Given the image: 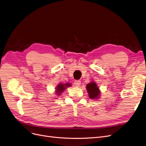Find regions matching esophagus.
<instances>
[{"mask_svg": "<svg viewBox=\"0 0 146 146\" xmlns=\"http://www.w3.org/2000/svg\"><path fill=\"white\" fill-rule=\"evenodd\" d=\"M81 84V81L80 80H76L74 81V85L76 87H79Z\"/></svg>", "mask_w": 146, "mask_h": 146, "instance_id": "34e87169", "label": "esophagus"}]
</instances>
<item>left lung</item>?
Returning a JSON list of instances; mask_svg holds the SVG:
<instances>
[{
  "label": "left lung",
  "mask_w": 146,
  "mask_h": 146,
  "mask_svg": "<svg viewBox=\"0 0 146 146\" xmlns=\"http://www.w3.org/2000/svg\"><path fill=\"white\" fill-rule=\"evenodd\" d=\"M87 92L90 99H98L100 95V90L99 89L97 84L95 82H91L86 86Z\"/></svg>",
  "instance_id": "left-lung-1"
}]
</instances>
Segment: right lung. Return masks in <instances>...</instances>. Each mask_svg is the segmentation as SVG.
I'll use <instances>...</instances> for the list:
<instances>
[{"label": "right lung", "mask_w": 146, "mask_h": 146, "mask_svg": "<svg viewBox=\"0 0 146 146\" xmlns=\"http://www.w3.org/2000/svg\"><path fill=\"white\" fill-rule=\"evenodd\" d=\"M69 86H71V84L70 83H66V84H64L60 83L59 84H58L57 87L56 88V94L58 95H60V93H62L64 90H65L67 87H69Z\"/></svg>", "instance_id": "right-lung-1"}]
</instances>
